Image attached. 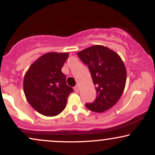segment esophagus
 <instances>
[{
  "label": "esophagus",
  "mask_w": 155,
  "mask_h": 155,
  "mask_svg": "<svg viewBox=\"0 0 155 155\" xmlns=\"http://www.w3.org/2000/svg\"><path fill=\"white\" fill-rule=\"evenodd\" d=\"M74 90H75V92H79V85H76V86L74 87Z\"/></svg>",
  "instance_id": "34e87169"
}]
</instances>
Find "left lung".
I'll use <instances>...</instances> for the list:
<instances>
[{
  "label": "left lung",
  "mask_w": 155,
  "mask_h": 155,
  "mask_svg": "<svg viewBox=\"0 0 155 155\" xmlns=\"http://www.w3.org/2000/svg\"><path fill=\"white\" fill-rule=\"evenodd\" d=\"M78 57L88 66L95 86V100L86 104L94 112H104L117 104L125 87L127 72L116 52L101 45H95L78 52Z\"/></svg>",
  "instance_id": "obj_1"
}]
</instances>
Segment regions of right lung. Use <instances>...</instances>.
Listing matches in <instances>:
<instances>
[{
    "instance_id": "add662e5",
    "label": "right lung",
    "mask_w": 155,
    "mask_h": 155,
    "mask_svg": "<svg viewBox=\"0 0 155 155\" xmlns=\"http://www.w3.org/2000/svg\"><path fill=\"white\" fill-rule=\"evenodd\" d=\"M68 54L49 52L30 66L23 87L27 101L36 111L47 117L58 115L65 109L67 98L74 90L66 84L61 71Z\"/></svg>"
}]
</instances>
